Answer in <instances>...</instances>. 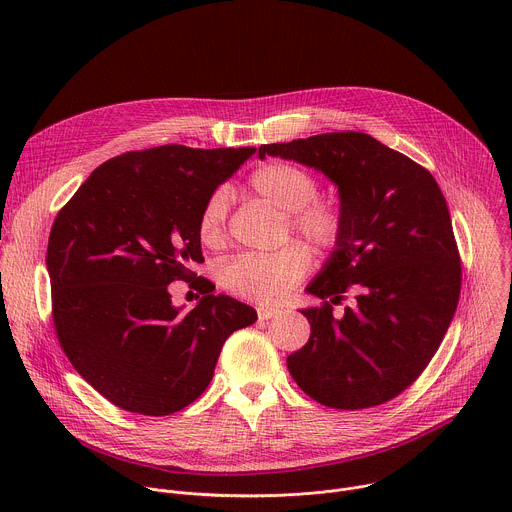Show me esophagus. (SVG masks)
Instances as JSON below:
<instances>
[{
	"mask_svg": "<svg viewBox=\"0 0 512 512\" xmlns=\"http://www.w3.org/2000/svg\"><path fill=\"white\" fill-rule=\"evenodd\" d=\"M275 314H279L277 308H269V306H259V308H257L259 320H269V318H273Z\"/></svg>",
	"mask_w": 512,
	"mask_h": 512,
	"instance_id": "1",
	"label": "esophagus"
}]
</instances>
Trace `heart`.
Segmentation results:
<instances>
[{
	"mask_svg": "<svg viewBox=\"0 0 512 512\" xmlns=\"http://www.w3.org/2000/svg\"><path fill=\"white\" fill-rule=\"evenodd\" d=\"M251 188L287 214L289 229L320 249L332 247L340 237V214L318 194V180L298 164L269 162L259 166L251 178ZM229 218V192L216 188L208 194L198 216V235L208 247L225 241ZM310 267V255L302 245H287L275 253H245L229 261L221 271V283L231 294L261 302H281Z\"/></svg>",
	"mask_w": 512,
	"mask_h": 512,
	"instance_id": "heart-1",
	"label": "heart"
}]
</instances>
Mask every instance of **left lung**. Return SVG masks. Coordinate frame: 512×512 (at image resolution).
Masks as SVG:
<instances>
[{
    "mask_svg": "<svg viewBox=\"0 0 512 512\" xmlns=\"http://www.w3.org/2000/svg\"><path fill=\"white\" fill-rule=\"evenodd\" d=\"M265 156L322 172L340 198V237L306 291L329 302L306 308L312 332L287 356L289 375L332 409H367L405 391L440 348L458 308L462 267L446 198L435 178L360 131L267 143Z\"/></svg>",
    "mask_w": 512,
    "mask_h": 512,
    "instance_id": "obj_1",
    "label": "left lung"
}]
</instances>
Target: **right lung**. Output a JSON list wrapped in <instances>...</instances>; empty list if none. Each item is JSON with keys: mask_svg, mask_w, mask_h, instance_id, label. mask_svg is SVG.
Here are the masks:
<instances>
[{"mask_svg": "<svg viewBox=\"0 0 512 512\" xmlns=\"http://www.w3.org/2000/svg\"><path fill=\"white\" fill-rule=\"evenodd\" d=\"M255 148L186 145L127 152L101 164L58 212L46 267L60 346L113 405L170 415L208 387L225 340L257 312L198 277L186 314L168 285L202 263L198 216Z\"/></svg>", "mask_w": 512, "mask_h": 512, "instance_id": "1", "label": "right lung"}]
</instances>
